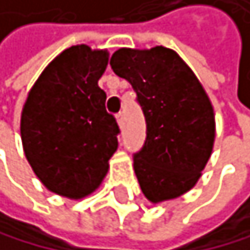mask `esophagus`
<instances>
[{
    "instance_id": "34e87169",
    "label": "esophagus",
    "mask_w": 250,
    "mask_h": 250,
    "mask_svg": "<svg viewBox=\"0 0 250 250\" xmlns=\"http://www.w3.org/2000/svg\"><path fill=\"white\" fill-rule=\"evenodd\" d=\"M116 119H117L119 125L122 126L124 125V120H125V113H124V111H119V113L116 114Z\"/></svg>"
}]
</instances>
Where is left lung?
I'll list each match as a JSON object with an SVG mask.
<instances>
[{
	"instance_id": "left-lung-1",
	"label": "left lung",
	"mask_w": 250,
	"mask_h": 250,
	"mask_svg": "<svg viewBox=\"0 0 250 250\" xmlns=\"http://www.w3.org/2000/svg\"><path fill=\"white\" fill-rule=\"evenodd\" d=\"M136 91L146 136L133 154L134 171L151 203L178 198L201 176L215 139L213 108L201 83L171 49H119L109 60Z\"/></svg>"
}]
</instances>
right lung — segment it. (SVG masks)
<instances>
[{"instance_id":"obj_1","label":"right lung","mask_w":250,"mask_h":250,"mask_svg":"<svg viewBox=\"0 0 250 250\" xmlns=\"http://www.w3.org/2000/svg\"><path fill=\"white\" fill-rule=\"evenodd\" d=\"M106 51L72 46L35 82L21 114L26 158L43 184L62 196L83 198L94 191L117 150L120 128L105 108L99 79Z\"/></svg>"}]
</instances>
